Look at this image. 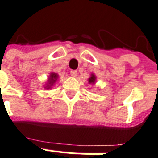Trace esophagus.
<instances>
[{
  "mask_svg": "<svg viewBox=\"0 0 158 158\" xmlns=\"http://www.w3.org/2000/svg\"><path fill=\"white\" fill-rule=\"evenodd\" d=\"M78 74V72L76 70H71L70 71V75L73 77H76Z\"/></svg>",
  "mask_w": 158,
  "mask_h": 158,
  "instance_id": "esophagus-1",
  "label": "esophagus"
}]
</instances>
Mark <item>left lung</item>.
<instances>
[{
	"label": "left lung",
	"mask_w": 158,
	"mask_h": 158,
	"mask_svg": "<svg viewBox=\"0 0 158 158\" xmlns=\"http://www.w3.org/2000/svg\"><path fill=\"white\" fill-rule=\"evenodd\" d=\"M95 79H96V78H95L94 75H93L92 74V76L90 77L89 79V82L90 84H94V83L95 82Z\"/></svg>",
	"instance_id": "8db88e82"
}]
</instances>
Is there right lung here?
<instances>
[{
    "label": "right lung",
    "instance_id": "right-lung-1",
    "mask_svg": "<svg viewBox=\"0 0 158 158\" xmlns=\"http://www.w3.org/2000/svg\"><path fill=\"white\" fill-rule=\"evenodd\" d=\"M57 78H58V75L56 74H55V73H52V74H50V80H49V84H50L51 85H49L48 84V85H47V87H46L47 89H50V86H51V85H52V84L55 83V80L57 79Z\"/></svg>",
    "mask_w": 158,
    "mask_h": 158
}]
</instances>
